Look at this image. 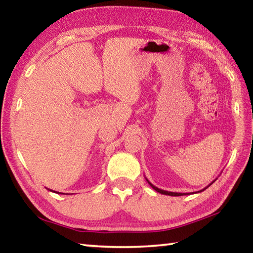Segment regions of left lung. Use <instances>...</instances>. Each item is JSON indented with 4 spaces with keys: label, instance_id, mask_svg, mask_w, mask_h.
I'll use <instances>...</instances> for the list:
<instances>
[{
    "label": "left lung",
    "instance_id": "1",
    "mask_svg": "<svg viewBox=\"0 0 253 253\" xmlns=\"http://www.w3.org/2000/svg\"><path fill=\"white\" fill-rule=\"evenodd\" d=\"M146 181L148 182V184L149 185H151L154 190H155L156 192H158V193H161V194H165V195H169V196H181V195H186V194H188V193H177V192H169V191H164V190H161V188H158V187H156V186H154L153 184L148 181V179L146 178ZM214 181H215V179H214ZM213 181V182H214ZM213 182L211 183V184H213ZM211 184H210V185H211ZM210 185H208L207 187H204L203 190H201V191H199V192H196V193H200V192H202V191H204V190H207V188L210 186ZM191 194V193H190Z\"/></svg>",
    "mask_w": 253,
    "mask_h": 253
}]
</instances>
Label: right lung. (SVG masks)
<instances>
[{"mask_svg": "<svg viewBox=\"0 0 253 253\" xmlns=\"http://www.w3.org/2000/svg\"><path fill=\"white\" fill-rule=\"evenodd\" d=\"M52 192H53V191H52Z\"/></svg>", "mask_w": 253, "mask_h": 253, "instance_id": "1", "label": "right lung"}]
</instances>
